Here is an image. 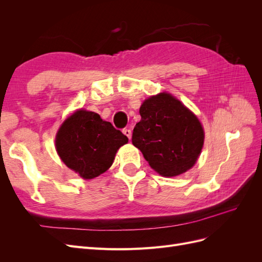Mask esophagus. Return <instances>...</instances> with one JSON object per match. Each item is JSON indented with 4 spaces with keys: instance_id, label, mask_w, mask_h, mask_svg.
<instances>
[{
    "instance_id": "esophagus-1",
    "label": "esophagus",
    "mask_w": 262,
    "mask_h": 262,
    "mask_svg": "<svg viewBox=\"0 0 262 262\" xmlns=\"http://www.w3.org/2000/svg\"><path fill=\"white\" fill-rule=\"evenodd\" d=\"M123 134H124V136H126V137H128V139L129 140H131V136H132V133H131V130L130 129H123Z\"/></svg>"
}]
</instances>
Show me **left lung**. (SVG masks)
I'll return each mask as SVG.
<instances>
[{"label":"left lung","mask_w":262,"mask_h":262,"mask_svg":"<svg viewBox=\"0 0 262 262\" xmlns=\"http://www.w3.org/2000/svg\"><path fill=\"white\" fill-rule=\"evenodd\" d=\"M140 115L132 144L150 167L164 177H175L191 168L204 142V131L196 116L168 93L145 99Z\"/></svg>","instance_id":"8db88e82"}]
</instances>
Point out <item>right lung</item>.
I'll return each mask as SVG.
<instances>
[{
	"instance_id": "add662e5",
	"label": "right lung",
	"mask_w": 262,
	"mask_h": 262,
	"mask_svg": "<svg viewBox=\"0 0 262 262\" xmlns=\"http://www.w3.org/2000/svg\"><path fill=\"white\" fill-rule=\"evenodd\" d=\"M128 138L96 113L77 110L62 123L55 148L70 169L84 179H93L113 165L117 150Z\"/></svg>"
}]
</instances>
